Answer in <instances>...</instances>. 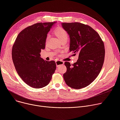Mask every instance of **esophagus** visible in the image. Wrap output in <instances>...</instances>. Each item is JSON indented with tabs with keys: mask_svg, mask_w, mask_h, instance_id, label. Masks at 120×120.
<instances>
[{
	"mask_svg": "<svg viewBox=\"0 0 120 120\" xmlns=\"http://www.w3.org/2000/svg\"><path fill=\"white\" fill-rule=\"evenodd\" d=\"M56 67H57L61 66V65L64 64V62H63L62 61H60V60L56 61Z\"/></svg>",
	"mask_w": 120,
	"mask_h": 120,
	"instance_id": "obj_1",
	"label": "esophagus"
}]
</instances>
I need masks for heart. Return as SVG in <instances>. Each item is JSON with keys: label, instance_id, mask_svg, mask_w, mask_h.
<instances>
[{"label": "heart", "instance_id": "heart-1", "mask_svg": "<svg viewBox=\"0 0 120 120\" xmlns=\"http://www.w3.org/2000/svg\"><path fill=\"white\" fill-rule=\"evenodd\" d=\"M54 34L61 41L62 40L68 39V34L67 31L61 27H57L54 30ZM48 39V36L46 37V41Z\"/></svg>", "mask_w": 120, "mask_h": 120}]
</instances>
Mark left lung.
<instances>
[{"label":"left lung","instance_id":"left-lung-1","mask_svg":"<svg viewBox=\"0 0 120 120\" xmlns=\"http://www.w3.org/2000/svg\"><path fill=\"white\" fill-rule=\"evenodd\" d=\"M63 28L69 35L70 52L79 53L77 62L64 63L67 72L65 82L70 88L80 89L89 86L98 77L105 57L104 45L99 34L91 27L79 22L63 23Z\"/></svg>","mask_w":120,"mask_h":120}]
</instances>
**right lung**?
Wrapping results in <instances>:
<instances>
[{
	"label": "right lung",
	"instance_id": "obj_1",
	"mask_svg": "<svg viewBox=\"0 0 120 120\" xmlns=\"http://www.w3.org/2000/svg\"><path fill=\"white\" fill-rule=\"evenodd\" d=\"M56 22H39L28 26L17 37L12 49V60L20 78L28 86L40 89L50 82L56 69L54 61L41 58L48 32Z\"/></svg>",
	"mask_w": 120,
	"mask_h": 120
}]
</instances>
